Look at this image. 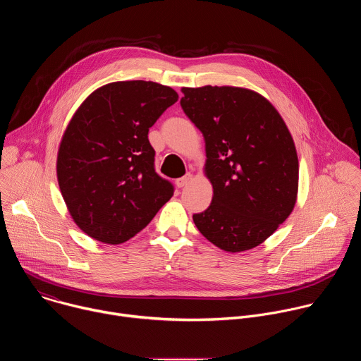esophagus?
Segmentation results:
<instances>
[{"label": "esophagus", "mask_w": 361, "mask_h": 361, "mask_svg": "<svg viewBox=\"0 0 361 361\" xmlns=\"http://www.w3.org/2000/svg\"><path fill=\"white\" fill-rule=\"evenodd\" d=\"M190 180H191V174H185L184 177L177 178V180H176V184H177L178 188H183L184 185H187V184L190 183Z\"/></svg>", "instance_id": "esophagus-1"}]
</instances>
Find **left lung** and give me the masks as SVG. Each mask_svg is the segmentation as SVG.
<instances>
[{"instance_id": "left-lung-1", "label": "left lung", "mask_w": 361, "mask_h": 361, "mask_svg": "<svg viewBox=\"0 0 361 361\" xmlns=\"http://www.w3.org/2000/svg\"><path fill=\"white\" fill-rule=\"evenodd\" d=\"M180 104L202 133L209 209L194 214L198 231L230 252L267 240L294 209L298 160L294 141L270 102L238 87L183 88Z\"/></svg>"}]
</instances>
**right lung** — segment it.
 Returning <instances> with one entry per match:
<instances>
[{
    "label": "right lung",
    "mask_w": 361,
    "mask_h": 361,
    "mask_svg": "<svg viewBox=\"0 0 361 361\" xmlns=\"http://www.w3.org/2000/svg\"><path fill=\"white\" fill-rule=\"evenodd\" d=\"M178 99L152 81H118L95 90L74 114L59 149L57 177L75 224L120 244L140 233L173 197L157 174L148 130Z\"/></svg>",
    "instance_id": "obj_1"
}]
</instances>
